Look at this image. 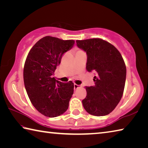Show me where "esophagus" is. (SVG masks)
I'll return each instance as SVG.
<instances>
[{
    "instance_id": "esophagus-1",
    "label": "esophagus",
    "mask_w": 148,
    "mask_h": 148,
    "mask_svg": "<svg viewBox=\"0 0 148 148\" xmlns=\"http://www.w3.org/2000/svg\"><path fill=\"white\" fill-rule=\"evenodd\" d=\"M74 89H76L79 88V87H81L80 86H79V85H77V84H74Z\"/></svg>"
}]
</instances>
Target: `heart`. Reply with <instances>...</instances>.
<instances>
[{"label": "heart", "mask_w": 148, "mask_h": 148, "mask_svg": "<svg viewBox=\"0 0 148 148\" xmlns=\"http://www.w3.org/2000/svg\"><path fill=\"white\" fill-rule=\"evenodd\" d=\"M79 51H81V50H79Z\"/></svg>", "instance_id": "heart-1"}]
</instances>
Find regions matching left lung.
Returning <instances> with one entry per match:
<instances>
[{
    "instance_id": "8db88e82",
    "label": "left lung",
    "mask_w": 148,
    "mask_h": 148,
    "mask_svg": "<svg viewBox=\"0 0 148 148\" xmlns=\"http://www.w3.org/2000/svg\"><path fill=\"white\" fill-rule=\"evenodd\" d=\"M76 42L87 53V71L96 75L95 86L86 87L84 108L92 116H106L115 109L123 94L126 79L124 60L116 47L102 39Z\"/></svg>"
}]
</instances>
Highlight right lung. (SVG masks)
<instances>
[{"label": "right lung", "instance_id": "right-lung-1", "mask_svg": "<svg viewBox=\"0 0 148 148\" xmlns=\"http://www.w3.org/2000/svg\"><path fill=\"white\" fill-rule=\"evenodd\" d=\"M74 44L73 40L45 36L29 52L23 69V80L34 107L49 117L64 114L74 92L72 82L62 83L52 77L63 54Z\"/></svg>", "mask_w": 148, "mask_h": 148}]
</instances>
